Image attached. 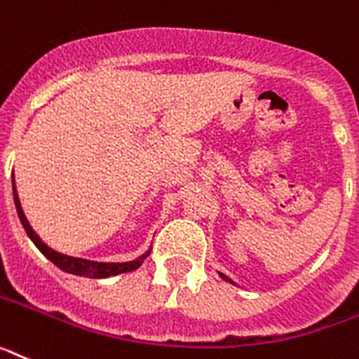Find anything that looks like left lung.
Listing matches in <instances>:
<instances>
[{
  "label": "left lung",
  "mask_w": 359,
  "mask_h": 359,
  "mask_svg": "<svg viewBox=\"0 0 359 359\" xmlns=\"http://www.w3.org/2000/svg\"><path fill=\"white\" fill-rule=\"evenodd\" d=\"M219 276H222V278H223V280H225V281H229V283H234V281H232L231 278H226V276L222 274V272H219Z\"/></svg>",
  "instance_id": "8db88e82"
}]
</instances>
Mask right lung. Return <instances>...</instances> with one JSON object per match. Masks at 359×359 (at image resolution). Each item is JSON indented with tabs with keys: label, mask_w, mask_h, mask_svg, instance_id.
Returning <instances> with one entry per match:
<instances>
[{
	"label": "right lung",
	"mask_w": 359,
	"mask_h": 359,
	"mask_svg": "<svg viewBox=\"0 0 359 359\" xmlns=\"http://www.w3.org/2000/svg\"><path fill=\"white\" fill-rule=\"evenodd\" d=\"M12 191H14V203H16V210L18 216H20V222L23 225V229L27 231L30 240L34 241V245L41 250V254L45 258L50 259L56 267H60L61 271L69 272V274H76V276H83V278H109V276H118L123 274V272H130L136 271L140 265L143 263V259L147 258L150 254V249L147 250L145 254H142L140 258L133 259V262H125V263H103V262H90V259H83V258H72V256H67V254L56 252L54 249H50L48 245H45L41 241L34 229L30 226L29 219L23 214V209H21L20 198H18V191H16V183H12Z\"/></svg>",
	"instance_id": "obj_1"
}]
</instances>
